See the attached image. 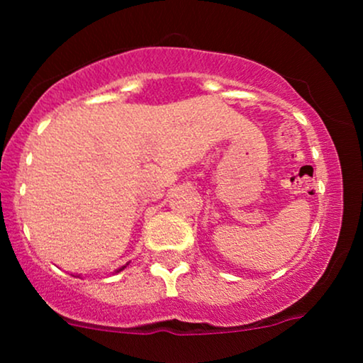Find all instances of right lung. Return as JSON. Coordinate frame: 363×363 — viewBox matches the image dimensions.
<instances>
[{
	"instance_id": "add662e5",
	"label": "right lung",
	"mask_w": 363,
	"mask_h": 363,
	"mask_svg": "<svg viewBox=\"0 0 363 363\" xmlns=\"http://www.w3.org/2000/svg\"><path fill=\"white\" fill-rule=\"evenodd\" d=\"M121 269H123V268H121ZM121 269H119V272H121Z\"/></svg>"
}]
</instances>
